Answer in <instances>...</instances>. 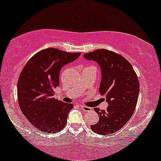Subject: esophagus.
<instances>
[{
    "label": "esophagus",
    "instance_id": "obj_1",
    "mask_svg": "<svg viewBox=\"0 0 161 161\" xmlns=\"http://www.w3.org/2000/svg\"><path fill=\"white\" fill-rule=\"evenodd\" d=\"M79 107H80L81 109H82V110H83L84 112H89V111L92 110V108L86 106V105H79Z\"/></svg>",
    "mask_w": 161,
    "mask_h": 161
}]
</instances>
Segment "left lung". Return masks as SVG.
<instances>
[{
    "instance_id": "8db88e82",
    "label": "left lung",
    "mask_w": 161,
    "mask_h": 161,
    "mask_svg": "<svg viewBox=\"0 0 161 161\" xmlns=\"http://www.w3.org/2000/svg\"><path fill=\"white\" fill-rule=\"evenodd\" d=\"M84 57L99 65V92L108 103L106 110L95 108L99 121L91 129L98 135H111L126 125L135 112L140 90L137 74L125 57L108 49H96Z\"/></svg>"
}]
</instances>
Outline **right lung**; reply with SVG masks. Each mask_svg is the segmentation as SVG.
I'll use <instances>...</instances> for the list:
<instances>
[{
	"mask_svg": "<svg viewBox=\"0 0 161 161\" xmlns=\"http://www.w3.org/2000/svg\"><path fill=\"white\" fill-rule=\"evenodd\" d=\"M80 54L55 48L43 49L32 56L20 72L17 82L19 106L30 123L43 133H56L66 126L73 105L56 99L54 89L59 85L62 67Z\"/></svg>",
	"mask_w": 161,
	"mask_h": 161,
	"instance_id": "obj_1",
	"label": "right lung"
}]
</instances>
